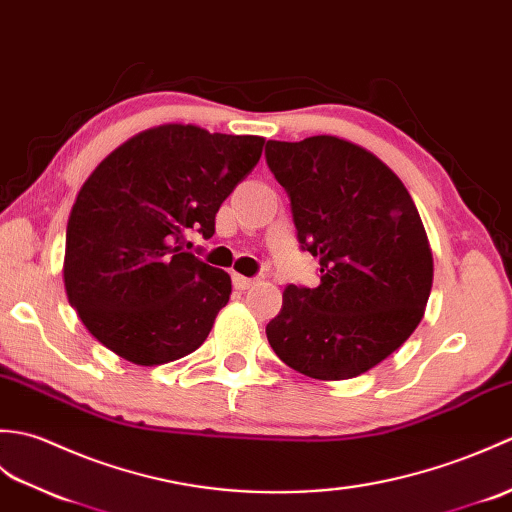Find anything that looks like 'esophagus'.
<instances>
[{
	"instance_id": "1",
	"label": "esophagus",
	"mask_w": 512,
	"mask_h": 512,
	"mask_svg": "<svg viewBox=\"0 0 512 512\" xmlns=\"http://www.w3.org/2000/svg\"><path fill=\"white\" fill-rule=\"evenodd\" d=\"M232 282H234V287H236V289L245 291V289L252 287L256 280H254V278H247V276H241V274H234V276H232Z\"/></svg>"
}]
</instances>
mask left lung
Here are the masks:
<instances>
[{
	"mask_svg": "<svg viewBox=\"0 0 512 512\" xmlns=\"http://www.w3.org/2000/svg\"><path fill=\"white\" fill-rule=\"evenodd\" d=\"M320 285H289L267 339L289 368L320 381L359 377L405 344L434 280L427 232L403 181L335 135L267 142Z\"/></svg>",
	"mask_w": 512,
	"mask_h": 512,
	"instance_id": "obj_1",
	"label": "left lung"
}]
</instances>
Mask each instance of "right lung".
<instances>
[{
  "label": "right lung",
  "instance_id": "1",
  "mask_svg": "<svg viewBox=\"0 0 512 512\" xmlns=\"http://www.w3.org/2000/svg\"><path fill=\"white\" fill-rule=\"evenodd\" d=\"M258 135L162 124L120 144L87 177L70 212L67 300L102 346L135 366H160L206 342L232 280L181 249L263 155Z\"/></svg>",
  "mask_w": 512,
  "mask_h": 512
}]
</instances>
